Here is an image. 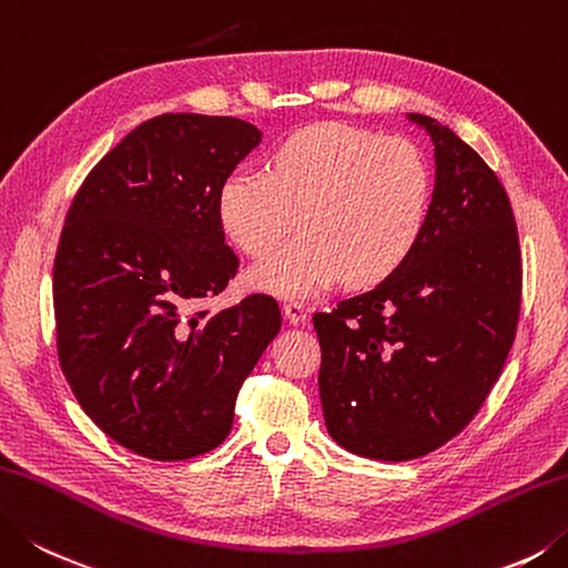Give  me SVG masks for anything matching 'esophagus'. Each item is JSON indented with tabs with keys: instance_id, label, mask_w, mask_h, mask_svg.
<instances>
[{
	"instance_id": "obj_1",
	"label": "esophagus",
	"mask_w": 568,
	"mask_h": 568,
	"mask_svg": "<svg viewBox=\"0 0 568 568\" xmlns=\"http://www.w3.org/2000/svg\"><path fill=\"white\" fill-rule=\"evenodd\" d=\"M284 316L288 318V324H302V321L306 318V306L302 302H286Z\"/></svg>"
}]
</instances>
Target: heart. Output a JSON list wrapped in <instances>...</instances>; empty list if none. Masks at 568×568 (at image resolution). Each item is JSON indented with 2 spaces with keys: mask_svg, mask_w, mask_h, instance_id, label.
I'll return each mask as SVG.
<instances>
[{
  "mask_svg": "<svg viewBox=\"0 0 568 568\" xmlns=\"http://www.w3.org/2000/svg\"><path fill=\"white\" fill-rule=\"evenodd\" d=\"M433 170L417 145L346 123H316L276 145L270 173L234 168L217 192L224 234L250 256L270 254L294 222L302 234L256 264L247 284L284 298L346 276L388 280L423 240Z\"/></svg>",
  "mask_w": 568,
  "mask_h": 568,
  "instance_id": "heart-1",
  "label": "heart"
}]
</instances>
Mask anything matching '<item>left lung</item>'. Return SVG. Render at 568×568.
<instances>
[{
	"instance_id": "8db88e82",
	"label": "left lung",
	"mask_w": 568,
	"mask_h": 568,
	"mask_svg": "<svg viewBox=\"0 0 568 568\" xmlns=\"http://www.w3.org/2000/svg\"><path fill=\"white\" fill-rule=\"evenodd\" d=\"M435 190L410 260L366 294L314 314L326 430L348 453L405 463L483 408L515 344L521 254L499 178L430 115Z\"/></svg>"
}]
</instances>
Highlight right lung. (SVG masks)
I'll return each instance as SVG.
<instances>
[{
  "mask_svg": "<svg viewBox=\"0 0 568 568\" xmlns=\"http://www.w3.org/2000/svg\"><path fill=\"white\" fill-rule=\"evenodd\" d=\"M260 143L240 118L163 113L105 153L69 207L53 262L59 363L83 413L135 455L217 447L282 328L266 294L190 314L237 274L217 192Z\"/></svg>",
  "mask_w": 568,
  "mask_h": 568,
  "instance_id": "right-lung-1",
  "label": "right lung"
}]
</instances>
